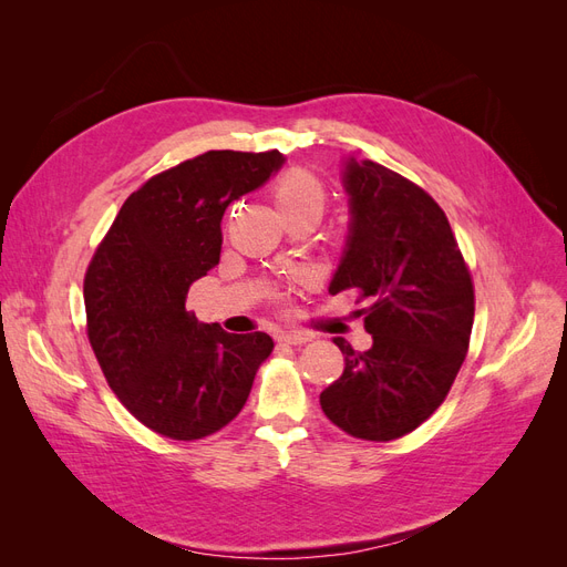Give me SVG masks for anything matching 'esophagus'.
<instances>
[{"label": "esophagus", "instance_id": "esophagus-1", "mask_svg": "<svg viewBox=\"0 0 567 567\" xmlns=\"http://www.w3.org/2000/svg\"><path fill=\"white\" fill-rule=\"evenodd\" d=\"M310 340H312L310 333H300V331L279 333V342H284V346H305V342H310Z\"/></svg>", "mask_w": 567, "mask_h": 567}]
</instances>
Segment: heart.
<instances>
[{"instance_id":"1","label":"heart","mask_w":567,"mask_h":567,"mask_svg":"<svg viewBox=\"0 0 567 567\" xmlns=\"http://www.w3.org/2000/svg\"><path fill=\"white\" fill-rule=\"evenodd\" d=\"M271 200L286 221L298 217H312L319 221L329 205V192L310 169L296 167L274 182Z\"/></svg>"}]
</instances>
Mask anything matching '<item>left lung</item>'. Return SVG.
Here are the masks:
<instances>
[{
    "label": "left lung",
    "instance_id": "obj_1",
    "mask_svg": "<svg viewBox=\"0 0 567 567\" xmlns=\"http://www.w3.org/2000/svg\"><path fill=\"white\" fill-rule=\"evenodd\" d=\"M342 184L350 236L331 293L354 288L373 346L333 338L346 369L319 394L326 419L352 437L398 440L433 416L466 359L475 290L433 196L392 169L354 158Z\"/></svg>",
    "mask_w": 567,
    "mask_h": 567
}]
</instances>
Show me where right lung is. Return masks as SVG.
Instances as JSON below:
<instances>
[{"label": "right lung", "instance_id": "add662e5", "mask_svg": "<svg viewBox=\"0 0 567 567\" xmlns=\"http://www.w3.org/2000/svg\"><path fill=\"white\" fill-rule=\"evenodd\" d=\"M279 151H208L123 203L84 274L87 338L130 414L169 440H200L244 409L271 354L262 333H227L186 310L221 250L227 205L281 167Z\"/></svg>", "mask_w": 567, "mask_h": 567}]
</instances>
